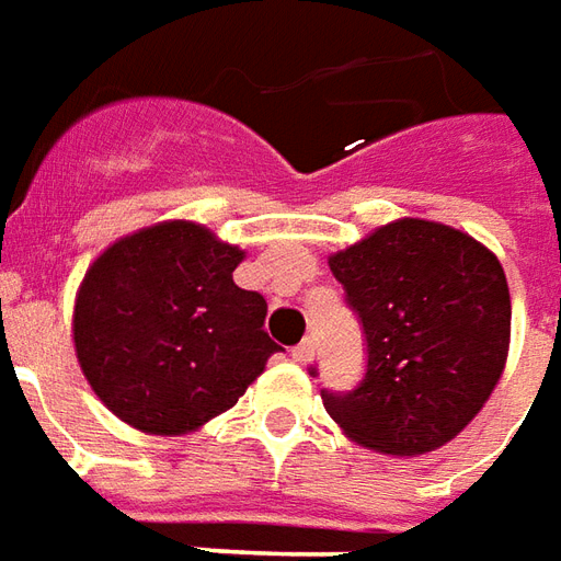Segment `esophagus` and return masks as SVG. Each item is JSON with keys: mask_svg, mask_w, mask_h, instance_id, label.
<instances>
[{"mask_svg": "<svg viewBox=\"0 0 561 561\" xmlns=\"http://www.w3.org/2000/svg\"><path fill=\"white\" fill-rule=\"evenodd\" d=\"M313 341H301L298 346H293V358H296L298 365H310L313 362Z\"/></svg>", "mask_w": 561, "mask_h": 561, "instance_id": "34e87169", "label": "esophagus"}]
</instances>
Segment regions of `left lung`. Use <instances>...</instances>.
I'll return each instance as SVG.
<instances>
[{
    "label": "left lung",
    "mask_w": 561,
    "mask_h": 561,
    "mask_svg": "<svg viewBox=\"0 0 561 561\" xmlns=\"http://www.w3.org/2000/svg\"><path fill=\"white\" fill-rule=\"evenodd\" d=\"M367 337V374L322 394L353 443L419 457L451 443L488 403L508 362L511 296L496 253L469 232L398 218L331 253Z\"/></svg>",
    "instance_id": "1"
}]
</instances>
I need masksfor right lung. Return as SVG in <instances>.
<instances>
[{"mask_svg":"<svg viewBox=\"0 0 561 561\" xmlns=\"http://www.w3.org/2000/svg\"><path fill=\"white\" fill-rule=\"evenodd\" d=\"M239 244L194 220H161L98 253L73 298V353L116 419L182 436L232 410L280 350L265 298L232 272Z\"/></svg>","mask_w":561,"mask_h":561,"instance_id":"obj_1","label":"right lung"}]
</instances>
